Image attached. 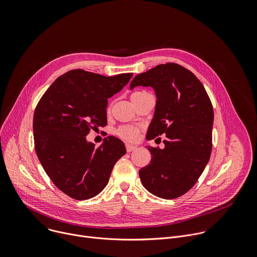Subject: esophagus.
Returning <instances> with one entry per match:
<instances>
[{"mask_svg": "<svg viewBox=\"0 0 257 257\" xmlns=\"http://www.w3.org/2000/svg\"><path fill=\"white\" fill-rule=\"evenodd\" d=\"M135 149H136V146H135V145H132V144L126 143V151H127V153H131V152H133Z\"/></svg>", "mask_w": 257, "mask_h": 257, "instance_id": "obj_1", "label": "esophagus"}]
</instances>
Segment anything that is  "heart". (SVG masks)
<instances>
[{"mask_svg": "<svg viewBox=\"0 0 257 257\" xmlns=\"http://www.w3.org/2000/svg\"><path fill=\"white\" fill-rule=\"evenodd\" d=\"M136 93H140V92H135L133 94H136ZM117 134L124 140L135 141L138 138L139 130L133 126H124V127H121L118 129Z\"/></svg>", "mask_w": 257, "mask_h": 257, "instance_id": "b5f03b06", "label": "heart"}]
</instances>
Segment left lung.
I'll list each match as a JSON object with an SVG mask.
<instances>
[{"label":"left lung","mask_w":257,"mask_h":257,"mask_svg":"<svg viewBox=\"0 0 257 257\" xmlns=\"http://www.w3.org/2000/svg\"><path fill=\"white\" fill-rule=\"evenodd\" d=\"M151 86L157 102L146 139L166 135L165 149L149 146L152 163L139 171L142 185L154 195L177 198L189 191L211 153L213 109L197 77L175 63L161 64L136 75L130 89Z\"/></svg>","instance_id":"8db88e82"}]
</instances>
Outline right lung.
Instances as JSON below:
<instances>
[{
    "label": "right lung",
    "mask_w": 257,
    "mask_h": 257,
    "mask_svg": "<svg viewBox=\"0 0 257 257\" xmlns=\"http://www.w3.org/2000/svg\"><path fill=\"white\" fill-rule=\"evenodd\" d=\"M132 76L125 73L106 77L71 70L55 80L36 105V155L54 184L68 196L84 200L97 195L106 186L117 161L126 154L117 137L107 136L94 148L86 135L106 125L107 98Z\"/></svg>",
    "instance_id": "right-lung-1"
}]
</instances>
